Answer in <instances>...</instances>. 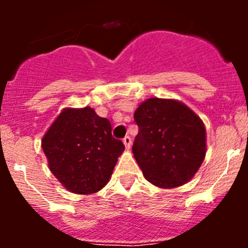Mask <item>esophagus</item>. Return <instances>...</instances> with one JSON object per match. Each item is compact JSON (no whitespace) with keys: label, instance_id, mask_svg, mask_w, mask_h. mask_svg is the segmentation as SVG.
Returning <instances> with one entry per match:
<instances>
[{"label":"esophagus","instance_id":"34e87169","mask_svg":"<svg viewBox=\"0 0 248 248\" xmlns=\"http://www.w3.org/2000/svg\"><path fill=\"white\" fill-rule=\"evenodd\" d=\"M123 143H124V145H125L126 149H130L131 146V138L130 137H125L124 139H123Z\"/></svg>","mask_w":248,"mask_h":248}]
</instances>
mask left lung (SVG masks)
I'll return each instance as SVG.
<instances>
[{
  "label": "left lung",
  "instance_id": "8db88e82",
  "mask_svg": "<svg viewBox=\"0 0 248 248\" xmlns=\"http://www.w3.org/2000/svg\"><path fill=\"white\" fill-rule=\"evenodd\" d=\"M133 154L149 183L172 189L189 183L206 154L202 120L184 103L150 98L138 107Z\"/></svg>",
  "mask_w": 248,
  "mask_h": 248
}]
</instances>
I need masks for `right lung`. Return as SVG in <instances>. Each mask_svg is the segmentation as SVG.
<instances>
[{
  "mask_svg": "<svg viewBox=\"0 0 248 248\" xmlns=\"http://www.w3.org/2000/svg\"><path fill=\"white\" fill-rule=\"evenodd\" d=\"M48 166L59 183L74 194L103 189L124 144L111 137V125L91 107L65 108L42 139Z\"/></svg>",
  "mask_w": 248,
  "mask_h": 248,
  "instance_id": "right-lung-1",
  "label": "right lung"
}]
</instances>
